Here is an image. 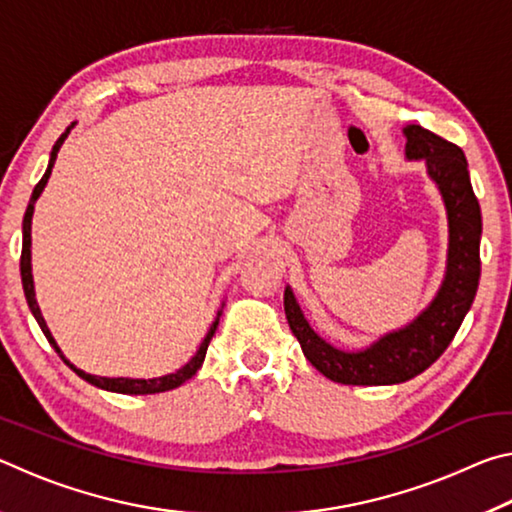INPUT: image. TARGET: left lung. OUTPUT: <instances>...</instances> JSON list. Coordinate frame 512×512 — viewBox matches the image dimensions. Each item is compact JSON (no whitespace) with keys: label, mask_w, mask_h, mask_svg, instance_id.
<instances>
[{"label":"left lung","mask_w":512,"mask_h":512,"mask_svg":"<svg viewBox=\"0 0 512 512\" xmlns=\"http://www.w3.org/2000/svg\"><path fill=\"white\" fill-rule=\"evenodd\" d=\"M406 160H422L447 212V262L436 296L411 323L381 334L366 348L345 350L325 341L302 314L293 289H284V314L307 361L336 384L391 386L427 370L461 327L481 277V207L463 151L427 128H404Z\"/></svg>","instance_id":"left-lung-1"}]
</instances>
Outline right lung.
Instances as JSON below:
<instances>
[{
    "instance_id": "1",
    "label": "right lung",
    "mask_w": 512,
    "mask_h": 512,
    "mask_svg": "<svg viewBox=\"0 0 512 512\" xmlns=\"http://www.w3.org/2000/svg\"><path fill=\"white\" fill-rule=\"evenodd\" d=\"M72 126H67V131L58 137L54 149H51V155H49V164H47V171L45 176L40 178V183L36 185V189H33L31 194V201L27 205V212H24V221H22V257H20V273H22V287H24V296H27V302H29V309L33 318L38 320V325L42 329V334L47 336V341L51 343V348H54L58 352V357L63 359L69 368H72L76 375H79L81 379L88 381V384L101 388V391H110V393H121V395H151V393H164V391H171V388H178L180 384H185L187 379H192L198 368L203 366L205 361V354H207V345H210L212 336L216 332V327H219V318H221V311L216 314L212 327L207 329L205 339L201 343V348L196 350V354L192 359H189L183 368H178L176 372H169V375H162V377H151V379H131V377H97V375H90V372H85L81 368H76L72 361H69L63 350L58 348V343L54 336H51L49 327L45 323V316H42V311L38 307V300H36V287H33V273H31V219H33V210H36V201L40 198V194L45 192L47 187V180L51 176V169H54V162H56V155L60 151V146H63V142L67 140L69 131H72Z\"/></svg>"
}]
</instances>
